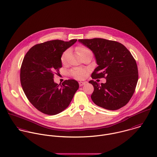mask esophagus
Returning <instances> with one entry per match:
<instances>
[{"mask_svg": "<svg viewBox=\"0 0 157 157\" xmlns=\"http://www.w3.org/2000/svg\"><path fill=\"white\" fill-rule=\"evenodd\" d=\"M86 84V82H79V85L80 86H83V85H85Z\"/></svg>", "mask_w": 157, "mask_h": 157, "instance_id": "obj_1", "label": "esophagus"}]
</instances>
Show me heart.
Here are the masks:
<instances>
[{
  "label": "heart",
  "mask_w": 157,
  "mask_h": 157,
  "mask_svg": "<svg viewBox=\"0 0 157 157\" xmlns=\"http://www.w3.org/2000/svg\"><path fill=\"white\" fill-rule=\"evenodd\" d=\"M76 51L77 53L82 57V56L86 55V54H91L93 55L92 51L88 49L86 47L83 46H78L76 48ZM69 53V51L66 50L64 52L62 53L61 56V61L62 63H65L66 61L67 56ZM71 74L75 77L77 79L79 80H83L86 78L87 74H88V71L87 70L83 69V68H74L71 71Z\"/></svg>",
  "instance_id": "obj_1"
}]
</instances>
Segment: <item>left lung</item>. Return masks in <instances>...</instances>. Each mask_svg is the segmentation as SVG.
Masks as SVG:
<instances>
[{
	"label": "left lung",
	"mask_w": 157,
	"mask_h": 157,
	"mask_svg": "<svg viewBox=\"0 0 157 157\" xmlns=\"http://www.w3.org/2000/svg\"><path fill=\"white\" fill-rule=\"evenodd\" d=\"M78 41L94 53L98 66L92 73L93 79L105 78V83L94 80L91 94L93 102L109 110H116L132 98L138 80L136 62L121 43L103 38L83 39Z\"/></svg>",
	"instance_id": "left-lung-1"
}]
</instances>
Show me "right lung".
Instances as JSON below:
<instances>
[{
    "label": "right lung",
    "mask_w": 157,
    "mask_h": 157,
    "mask_svg": "<svg viewBox=\"0 0 157 157\" xmlns=\"http://www.w3.org/2000/svg\"><path fill=\"white\" fill-rule=\"evenodd\" d=\"M77 40H52L35 45L25 54L20 71L22 90L30 102L38 110L55 115L70 104L78 83L73 79L61 85L53 81L54 74L62 67L61 56Z\"/></svg>",
    "instance_id": "1"
}]
</instances>
